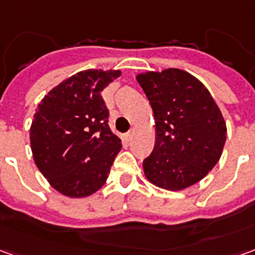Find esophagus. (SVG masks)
Segmentation results:
<instances>
[{
	"instance_id": "esophagus-1",
	"label": "esophagus",
	"mask_w": 255,
	"mask_h": 255,
	"mask_svg": "<svg viewBox=\"0 0 255 255\" xmlns=\"http://www.w3.org/2000/svg\"><path fill=\"white\" fill-rule=\"evenodd\" d=\"M133 135V131H129V132H127L126 135H124V138H126V140H129V139L132 138Z\"/></svg>"
}]
</instances>
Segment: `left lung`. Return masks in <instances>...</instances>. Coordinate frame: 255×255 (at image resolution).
I'll return each mask as SVG.
<instances>
[{
  "label": "left lung",
  "instance_id": "8db88e82",
  "mask_svg": "<svg viewBox=\"0 0 255 255\" xmlns=\"http://www.w3.org/2000/svg\"><path fill=\"white\" fill-rule=\"evenodd\" d=\"M155 123V144L144 158V176L179 191L202 180L219 162L227 126L209 90L186 71L169 68L136 76Z\"/></svg>",
  "mask_w": 255,
  "mask_h": 255
}]
</instances>
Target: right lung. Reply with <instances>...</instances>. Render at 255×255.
Masks as SVG:
<instances>
[{
  "label": "right lung",
  "instance_id": "right-lung-1",
  "mask_svg": "<svg viewBox=\"0 0 255 255\" xmlns=\"http://www.w3.org/2000/svg\"><path fill=\"white\" fill-rule=\"evenodd\" d=\"M120 71L87 69L50 90L38 104L30 128L32 157L53 188L83 198L105 184L122 140L108 126L101 91Z\"/></svg>",
  "mask_w": 255,
  "mask_h": 255
}]
</instances>
